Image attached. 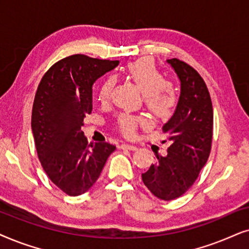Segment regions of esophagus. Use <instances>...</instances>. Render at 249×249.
I'll use <instances>...</instances> for the list:
<instances>
[{"label": "esophagus", "instance_id": "obj_1", "mask_svg": "<svg viewBox=\"0 0 249 249\" xmlns=\"http://www.w3.org/2000/svg\"><path fill=\"white\" fill-rule=\"evenodd\" d=\"M121 148L122 149H130V150H137V147H135V145H133V144H128V143H123V144H121Z\"/></svg>", "mask_w": 249, "mask_h": 249}]
</instances>
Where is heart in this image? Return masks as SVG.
Here are the masks:
<instances>
[{
	"mask_svg": "<svg viewBox=\"0 0 249 249\" xmlns=\"http://www.w3.org/2000/svg\"><path fill=\"white\" fill-rule=\"evenodd\" d=\"M126 74L143 93L145 106L156 117L161 119L171 117L178 105L177 90L172 83L165 79L154 60L149 58L138 59L127 65ZM114 85L115 79L112 77L105 79L98 91L99 100L108 101ZM143 123L142 117L128 114L119 115L117 119L119 131L125 137L134 135L137 127Z\"/></svg>",
	"mask_w": 249,
	"mask_h": 249,
	"instance_id": "b5f03b06",
	"label": "heart"
}]
</instances>
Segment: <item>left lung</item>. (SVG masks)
<instances>
[{
	"label": "left lung",
	"instance_id": "obj_1",
	"mask_svg": "<svg viewBox=\"0 0 249 249\" xmlns=\"http://www.w3.org/2000/svg\"><path fill=\"white\" fill-rule=\"evenodd\" d=\"M167 62L181 83L177 109L163 126L170 147L165 157L156 155L142 174L145 187L161 200L182 196L195 183L210 157L213 138V106L204 79L184 61L173 58Z\"/></svg>",
	"mask_w": 249,
	"mask_h": 249
}]
</instances>
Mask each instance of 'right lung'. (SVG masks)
<instances>
[{
    "label": "right lung",
    "instance_id": "add662e5",
    "mask_svg": "<svg viewBox=\"0 0 249 249\" xmlns=\"http://www.w3.org/2000/svg\"><path fill=\"white\" fill-rule=\"evenodd\" d=\"M84 54L55 62L43 76L32 111V131L43 170L68 196H79L97 182L116 145L89 144L82 126L92 111V85L118 66Z\"/></svg>",
    "mask_w": 249,
    "mask_h": 249
}]
</instances>
